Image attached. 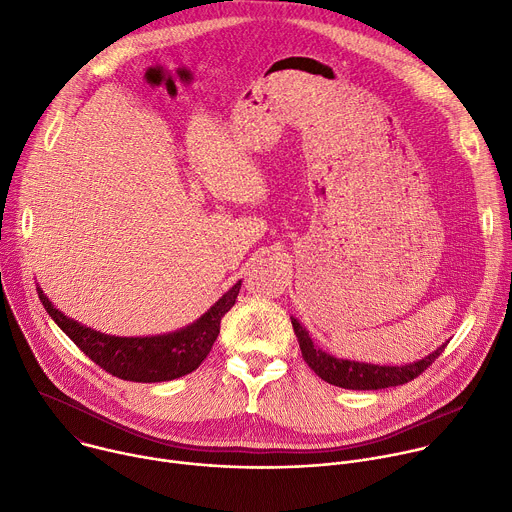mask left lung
Masks as SVG:
<instances>
[{"label":"left lung","instance_id":"obj_1","mask_svg":"<svg viewBox=\"0 0 512 512\" xmlns=\"http://www.w3.org/2000/svg\"><path fill=\"white\" fill-rule=\"evenodd\" d=\"M292 327H294V333H296L300 349H302V357L308 363V367L324 382L345 388V390H382V388H390V386H402V384L421 376L423 371L447 347V343H445L437 351L429 353L425 359L408 363V365H374V363L337 359L329 353H324L322 349H318L312 343L308 331L294 316H292Z\"/></svg>","mask_w":512,"mask_h":512}]
</instances>
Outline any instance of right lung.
<instances>
[{
    "label": "right lung",
    "mask_w": 512,
    "mask_h": 512,
    "mask_svg": "<svg viewBox=\"0 0 512 512\" xmlns=\"http://www.w3.org/2000/svg\"><path fill=\"white\" fill-rule=\"evenodd\" d=\"M239 290L241 282L232 286L190 327H183L175 333L157 337H112L67 318L40 288H36L49 316L91 361L120 380L141 384L169 382L198 369L220 333L222 316L235 306Z\"/></svg>",
    "instance_id": "right-lung-1"
}]
</instances>
